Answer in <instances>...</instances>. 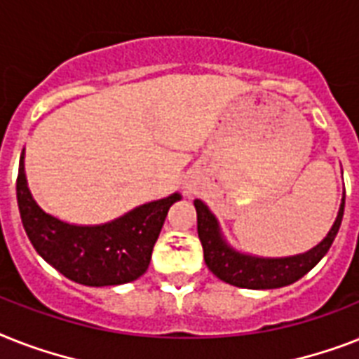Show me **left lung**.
<instances>
[{
	"label": "left lung",
	"instance_id": "8db88e82",
	"mask_svg": "<svg viewBox=\"0 0 359 359\" xmlns=\"http://www.w3.org/2000/svg\"><path fill=\"white\" fill-rule=\"evenodd\" d=\"M194 205L197 210V234L203 243L208 269L219 280L230 285L247 287V290H275L302 278L328 252L339 232L343 212H345V197L341 203L336 223L325 240L304 255L291 256V258H255V256L234 252L221 238L217 221L210 214L205 203L195 199Z\"/></svg>",
	"mask_w": 359,
	"mask_h": 359
}]
</instances>
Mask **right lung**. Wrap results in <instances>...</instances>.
<instances>
[{"instance_id": "add662e5", "label": "right lung", "mask_w": 359, "mask_h": 359, "mask_svg": "<svg viewBox=\"0 0 359 359\" xmlns=\"http://www.w3.org/2000/svg\"><path fill=\"white\" fill-rule=\"evenodd\" d=\"M16 197L23 229L49 265L83 285L127 284L144 275L168 210L180 199L173 194L147 203L123 217L97 226H75L42 212L31 197L20 158Z\"/></svg>"}]
</instances>
